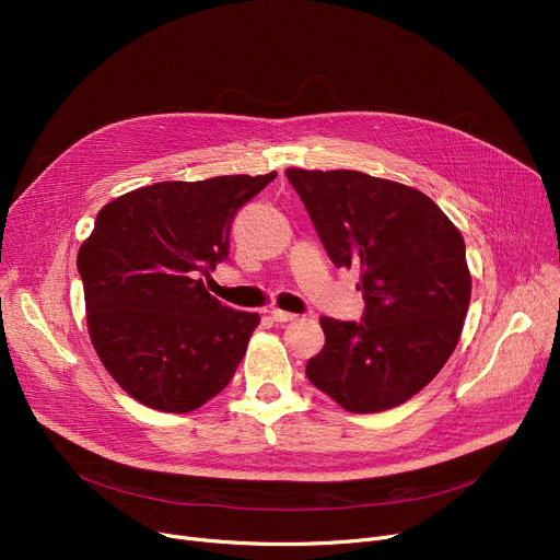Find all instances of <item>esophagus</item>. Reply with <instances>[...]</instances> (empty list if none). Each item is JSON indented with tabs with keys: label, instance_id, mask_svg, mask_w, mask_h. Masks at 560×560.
<instances>
[{
	"label": "esophagus",
	"instance_id": "34e87169",
	"mask_svg": "<svg viewBox=\"0 0 560 560\" xmlns=\"http://www.w3.org/2000/svg\"><path fill=\"white\" fill-rule=\"evenodd\" d=\"M270 317H272L275 322H279V325H283V322H292V319H298V315H295V313H288V311H279V308L270 311Z\"/></svg>",
	"mask_w": 560,
	"mask_h": 560
}]
</instances>
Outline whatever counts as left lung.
Masks as SVG:
<instances>
[{
  "instance_id": "obj_1",
  "label": "left lung",
  "mask_w": 560,
  "mask_h": 560,
  "mask_svg": "<svg viewBox=\"0 0 560 560\" xmlns=\"http://www.w3.org/2000/svg\"><path fill=\"white\" fill-rule=\"evenodd\" d=\"M336 268L361 270V322L319 317L306 376L349 413L420 393L460 338L472 295L465 243L424 192L357 170H285Z\"/></svg>"
}]
</instances>
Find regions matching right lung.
Listing matches in <instances>:
<instances>
[{"label":"right lung","mask_w":560,"mask_h":560,"mask_svg":"<svg viewBox=\"0 0 560 560\" xmlns=\"http://www.w3.org/2000/svg\"><path fill=\"white\" fill-rule=\"evenodd\" d=\"M275 176L163 182L97 213L77 256L88 331L140 404L190 413L233 378L260 315L224 306L201 277L226 260L235 213Z\"/></svg>","instance_id":"add662e5"}]
</instances>
